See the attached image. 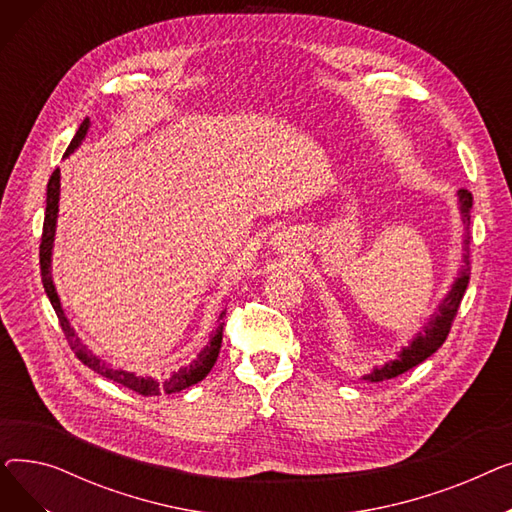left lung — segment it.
I'll return each instance as SVG.
<instances>
[{
    "label": "left lung",
    "instance_id": "1",
    "mask_svg": "<svg viewBox=\"0 0 512 512\" xmlns=\"http://www.w3.org/2000/svg\"><path fill=\"white\" fill-rule=\"evenodd\" d=\"M459 203H461V215H463V224L467 228L465 234V265L459 274V278L454 280L450 292L446 294V299L440 303L438 311L432 315V319L427 321L425 328L413 338V342L409 346H405L400 351L398 359L386 363L384 367H375L371 373L363 375V380L369 382H384L390 378H396V375L405 373L413 367H417L419 363H423L427 357H432L438 348L444 344V340L448 338V332L452 328V321L456 317V311L461 307V301L465 297V290L469 284V224H471V207H473V195L467 191V188H461L459 191Z\"/></svg>",
    "mask_w": 512,
    "mask_h": 512
}]
</instances>
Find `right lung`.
<instances>
[{"label": "right lung", "instance_id": "right-lung-1", "mask_svg": "<svg viewBox=\"0 0 512 512\" xmlns=\"http://www.w3.org/2000/svg\"><path fill=\"white\" fill-rule=\"evenodd\" d=\"M89 130V118L80 124V128L76 130L72 143L66 149V155L72 153L80 141L85 139V134ZM58 201H60V170H53L49 182H47V207H45V220H43V234H41V245H39V263H41V280H43V288L47 292V297L51 301L53 311H56L62 332L70 344V348L74 351V355L83 361L89 369H93L95 373L103 375V378L112 380L132 392L143 394V396H159V394H174L180 392L188 386H193L197 382H201L205 375L211 371L213 363L218 361L220 348H222V332H224V315L226 311L220 313V326L215 328V332L211 334L209 344L203 348V351L193 359L188 361L186 365H180L168 373H161V378H149V375H134L130 371L124 369H114L107 363H103L101 359H97L89 348L80 342V338L76 336V332L72 330L70 321L64 315V309L60 305V297L56 292V286H53L51 280V249H53V236H56V222H58Z\"/></svg>", "mask_w": 512, "mask_h": 512}]
</instances>
